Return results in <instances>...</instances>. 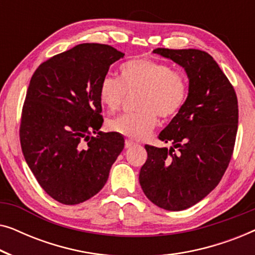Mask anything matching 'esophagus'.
I'll return each mask as SVG.
<instances>
[{
  "label": "esophagus",
  "instance_id": "obj_1",
  "mask_svg": "<svg viewBox=\"0 0 255 255\" xmlns=\"http://www.w3.org/2000/svg\"><path fill=\"white\" fill-rule=\"evenodd\" d=\"M133 145H135V142L130 140V139H127V140H125V147H127V148L132 147Z\"/></svg>",
  "mask_w": 255,
  "mask_h": 255
}]
</instances>
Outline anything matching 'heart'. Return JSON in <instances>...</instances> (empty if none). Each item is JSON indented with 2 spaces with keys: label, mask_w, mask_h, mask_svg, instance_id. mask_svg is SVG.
I'll list each match as a JSON object with an SVG mask.
<instances>
[{
  "label": "heart",
  "mask_w": 255,
  "mask_h": 255,
  "mask_svg": "<svg viewBox=\"0 0 255 255\" xmlns=\"http://www.w3.org/2000/svg\"><path fill=\"white\" fill-rule=\"evenodd\" d=\"M137 93V113L122 115L109 123L110 130L133 140L147 137L158 124V116L169 121L179 115L187 102L189 82L179 69L141 58L122 65L121 79L103 76L99 87L101 103L110 113L121 109L128 94Z\"/></svg>",
  "instance_id": "1"
}]
</instances>
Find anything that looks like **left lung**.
<instances>
[{"label":"left lung","mask_w":255,"mask_h":255,"mask_svg":"<svg viewBox=\"0 0 255 255\" xmlns=\"http://www.w3.org/2000/svg\"><path fill=\"white\" fill-rule=\"evenodd\" d=\"M153 52L186 69L189 93L182 110L159 134L172 147L145 146L147 160L139 182L152 203L181 211L203 200L224 175L238 131V99L207 52L162 47Z\"/></svg>","instance_id":"8db88e82"}]
</instances>
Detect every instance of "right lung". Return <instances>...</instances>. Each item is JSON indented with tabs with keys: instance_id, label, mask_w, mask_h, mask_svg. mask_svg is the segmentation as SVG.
I'll list each match as a JSON object with an SVG mask.
<instances>
[{
	"instance_id": "obj_1",
	"label": "right lung",
	"mask_w": 255,
	"mask_h": 255,
	"mask_svg": "<svg viewBox=\"0 0 255 255\" xmlns=\"http://www.w3.org/2000/svg\"><path fill=\"white\" fill-rule=\"evenodd\" d=\"M123 57L110 45L80 44L40 64L30 80L20 146L40 187L62 204L82 203L99 193L123 151L120 133L99 131L101 80Z\"/></svg>"
}]
</instances>
